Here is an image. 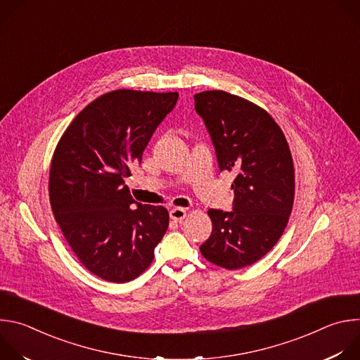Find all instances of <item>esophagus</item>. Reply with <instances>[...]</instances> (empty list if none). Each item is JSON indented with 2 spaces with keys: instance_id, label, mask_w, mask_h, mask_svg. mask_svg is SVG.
<instances>
[{
  "instance_id": "esophagus-1",
  "label": "esophagus",
  "mask_w": 360,
  "mask_h": 360,
  "mask_svg": "<svg viewBox=\"0 0 360 360\" xmlns=\"http://www.w3.org/2000/svg\"><path fill=\"white\" fill-rule=\"evenodd\" d=\"M169 217L175 222H182L185 219V217H186V211L182 210V208H174V210H171Z\"/></svg>"
}]
</instances>
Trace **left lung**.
<instances>
[{"mask_svg":"<svg viewBox=\"0 0 360 360\" xmlns=\"http://www.w3.org/2000/svg\"><path fill=\"white\" fill-rule=\"evenodd\" d=\"M193 98L221 171L236 174L233 211H208L212 233L200 253L229 271L250 266L276 245L292 212L295 168L288 141L264 108L242 96L215 89Z\"/></svg>","mask_w":360,"mask_h":360,"instance_id":"1","label":"left lung"}]
</instances>
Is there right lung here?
I'll return each mask as SVG.
<instances>
[{"instance_id":"1","label":"right lung","mask_w":360,"mask_h":360,"mask_svg":"<svg viewBox=\"0 0 360 360\" xmlns=\"http://www.w3.org/2000/svg\"><path fill=\"white\" fill-rule=\"evenodd\" d=\"M176 101L178 92L102 94L57 143L48 182L51 208L79 262L101 279L138 278L168 229V211L142 203L135 208L124 181Z\"/></svg>"}]
</instances>
